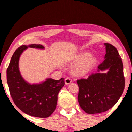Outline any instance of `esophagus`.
I'll use <instances>...</instances> for the list:
<instances>
[{
    "label": "esophagus",
    "mask_w": 132,
    "mask_h": 132,
    "mask_svg": "<svg viewBox=\"0 0 132 132\" xmlns=\"http://www.w3.org/2000/svg\"><path fill=\"white\" fill-rule=\"evenodd\" d=\"M64 81H65L66 84H69L72 82V79H70V78H66Z\"/></svg>",
    "instance_id": "1"
}]
</instances>
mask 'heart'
<instances>
[{
	"label": "heart",
	"instance_id": "heart-1",
	"mask_svg": "<svg viewBox=\"0 0 132 132\" xmlns=\"http://www.w3.org/2000/svg\"><path fill=\"white\" fill-rule=\"evenodd\" d=\"M91 55L90 53L84 52L71 58L73 63H78L73 68L75 75L82 76L92 70L97 63V59Z\"/></svg>",
	"mask_w": 132,
	"mask_h": 132
}]
</instances>
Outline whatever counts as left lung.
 I'll return each mask as SVG.
<instances>
[{
    "label": "left lung",
    "instance_id": "left-lung-1",
    "mask_svg": "<svg viewBox=\"0 0 132 132\" xmlns=\"http://www.w3.org/2000/svg\"><path fill=\"white\" fill-rule=\"evenodd\" d=\"M104 61L98 67L97 73L87 79L77 80L79 92L78 101L88 114L108 111L116 104L125 88L123 66L115 46L104 43Z\"/></svg>",
    "mask_w": 132,
    "mask_h": 132
}]
</instances>
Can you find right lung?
Wrapping results in <instances>:
<instances>
[{
  "label": "right lung",
  "mask_w": 132,
  "mask_h": 132,
  "mask_svg": "<svg viewBox=\"0 0 132 132\" xmlns=\"http://www.w3.org/2000/svg\"><path fill=\"white\" fill-rule=\"evenodd\" d=\"M28 48L45 50L41 44L23 45L13 55L7 69V81L10 95L18 108L28 115L47 118L55 110L57 95L64 86L63 78L54 80L47 78L38 83L27 81L19 70V59Z\"/></svg>",
  "instance_id": "1"
}]
</instances>
